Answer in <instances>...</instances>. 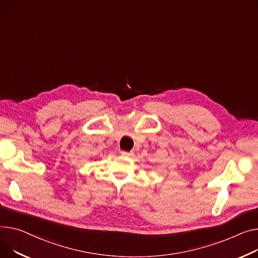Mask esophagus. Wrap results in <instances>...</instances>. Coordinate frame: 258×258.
<instances>
[{
    "label": "esophagus",
    "instance_id": "1",
    "mask_svg": "<svg viewBox=\"0 0 258 258\" xmlns=\"http://www.w3.org/2000/svg\"><path fill=\"white\" fill-rule=\"evenodd\" d=\"M121 154L124 157H133L134 156V152L133 151H121Z\"/></svg>",
    "mask_w": 258,
    "mask_h": 258
}]
</instances>
